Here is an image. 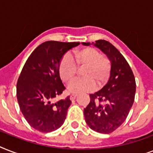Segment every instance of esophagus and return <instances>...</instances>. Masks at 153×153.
I'll return each mask as SVG.
<instances>
[{"label":"esophagus","instance_id":"1","mask_svg":"<svg viewBox=\"0 0 153 153\" xmlns=\"http://www.w3.org/2000/svg\"><path fill=\"white\" fill-rule=\"evenodd\" d=\"M76 97H77V95L76 94H71V95L70 96V98H71V100H74V99H75V98H76Z\"/></svg>","mask_w":153,"mask_h":153}]
</instances>
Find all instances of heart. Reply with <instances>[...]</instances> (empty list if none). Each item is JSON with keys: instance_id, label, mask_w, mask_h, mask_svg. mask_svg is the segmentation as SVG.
I'll return each instance as SVG.
<instances>
[{"instance_id": "1", "label": "heart", "mask_w": 153, "mask_h": 153, "mask_svg": "<svg viewBox=\"0 0 153 153\" xmlns=\"http://www.w3.org/2000/svg\"><path fill=\"white\" fill-rule=\"evenodd\" d=\"M78 67H83L82 74L85 77L74 79L68 86V90L73 94H82L93 91L108 80L111 71V62L106 56L92 48L78 50L71 56L62 58L59 67V71L62 81L69 82L78 72Z\"/></svg>"}]
</instances>
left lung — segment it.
I'll return each mask as SVG.
<instances>
[{"mask_svg":"<svg viewBox=\"0 0 153 153\" xmlns=\"http://www.w3.org/2000/svg\"><path fill=\"white\" fill-rule=\"evenodd\" d=\"M82 44L89 46L91 44ZM92 44L109 58L111 71L106 85L90 94L91 102L84 109V117L91 129L108 134L121 126L130 111L135 98V77L128 62L113 44L104 39Z\"/></svg>","mask_w":153,"mask_h":153,"instance_id":"1","label":"left lung"}]
</instances>
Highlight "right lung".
Instances as JSON below:
<instances>
[{
	"label": "right lung",
	"instance_id": "right-lung-1",
	"mask_svg": "<svg viewBox=\"0 0 153 153\" xmlns=\"http://www.w3.org/2000/svg\"><path fill=\"white\" fill-rule=\"evenodd\" d=\"M79 43L47 41L30 55L16 84L20 109L27 123L42 133H50L61 127L71 101L69 96L54 102L65 86L59 67L62 56Z\"/></svg>",
	"mask_w": 153,
	"mask_h": 153
}]
</instances>
